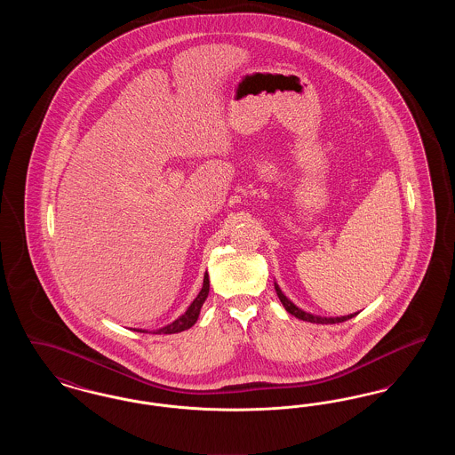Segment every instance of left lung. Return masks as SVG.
I'll list each match as a JSON object with an SVG mask.
<instances>
[{
	"label": "left lung",
	"instance_id": "1",
	"mask_svg": "<svg viewBox=\"0 0 455 455\" xmlns=\"http://www.w3.org/2000/svg\"><path fill=\"white\" fill-rule=\"evenodd\" d=\"M275 290H276V293H278V299L282 300L283 307L286 308V312H290L291 315H295V317L300 319V321L314 323V324H338V323H345V321L355 317V315L358 314V312H356V314H349V315H343V317H321V315H314V314H308V312H305L302 308H299L291 300H288V299L284 297V293L280 290L278 283H275Z\"/></svg>",
	"mask_w": 455,
	"mask_h": 455
}]
</instances>
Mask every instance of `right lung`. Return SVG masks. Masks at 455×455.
I'll list each match as a JSON object with an SVG mask.
<instances>
[{"label":"right lung","mask_w":455,"mask_h":455,"mask_svg":"<svg viewBox=\"0 0 455 455\" xmlns=\"http://www.w3.org/2000/svg\"><path fill=\"white\" fill-rule=\"evenodd\" d=\"M208 293H210V276H208V273H204L203 288L197 293V297L193 300V303L188 307V310L179 319H175L172 324L165 325L162 329H156V331H153V334H173V332H180V331H186V329L193 327L196 324V321H197V317H199L201 307H203V303L206 300ZM136 331L138 332H148L145 329H136Z\"/></svg>","instance_id":"right-lung-1"}]
</instances>
